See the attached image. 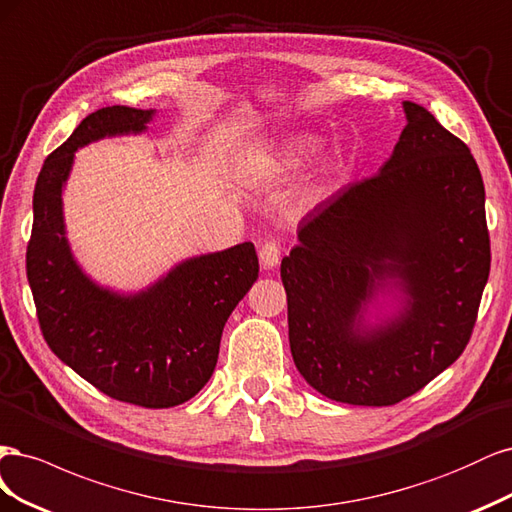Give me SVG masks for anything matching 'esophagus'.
Instances as JSON below:
<instances>
[{
	"label": "esophagus",
	"instance_id": "34e87169",
	"mask_svg": "<svg viewBox=\"0 0 512 512\" xmlns=\"http://www.w3.org/2000/svg\"><path fill=\"white\" fill-rule=\"evenodd\" d=\"M259 261L266 270H272L280 261V244L276 240H266L259 246Z\"/></svg>",
	"mask_w": 512,
	"mask_h": 512
}]
</instances>
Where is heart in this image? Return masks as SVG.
Wrapping results in <instances>:
<instances>
[{
    "instance_id": "heart-1",
    "label": "heart",
    "mask_w": 512,
    "mask_h": 512,
    "mask_svg": "<svg viewBox=\"0 0 512 512\" xmlns=\"http://www.w3.org/2000/svg\"><path fill=\"white\" fill-rule=\"evenodd\" d=\"M306 155H308V144H300V142L289 144L287 148H283V151L278 153L274 166L278 170H293L300 166V163L306 159Z\"/></svg>"
}]
</instances>
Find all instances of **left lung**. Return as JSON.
Returning <instances> with one entry per match:
<instances>
[{
    "mask_svg": "<svg viewBox=\"0 0 512 512\" xmlns=\"http://www.w3.org/2000/svg\"><path fill=\"white\" fill-rule=\"evenodd\" d=\"M406 127L381 172L340 189L300 223L280 263L295 368L325 398L391 406L464 353L489 278L485 187L470 148L430 110ZM399 312L363 325L371 295Z\"/></svg>",
    "mask_w": 512,
    "mask_h": 512,
    "instance_id": "left-lung-1",
    "label": "left lung"
}]
</instances>
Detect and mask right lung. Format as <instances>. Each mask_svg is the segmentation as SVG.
I'll return each mask as SVG.
<instances>
[{
    "mask_svg": "<svg viewBox=\"0 0 512 512\" xmlns=\"http://www.w3.org/2000/svg\"><path fill=\"white\" fill-rule=\"evenodd\" d=\"M153 114L129 106L95 110L46 157L34 189L27 280L42 336L63 364L114 400L170 408L208 383L223 327L257 280L259 261L253 242H242L178 263L134 295L95 285L80 270L61 204L74 153L106 136L140 134Z\"/></svg>",
    "mask_w": 512,
    "mask_h": 512,
    "instance_id": "1",
    "label": "right lung"
}]
</instances>
